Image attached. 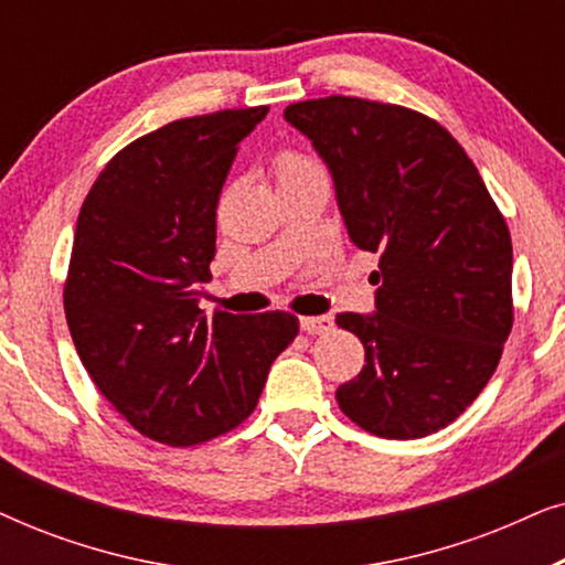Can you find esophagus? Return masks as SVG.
<instances>
[{"label": "esophagus", "instance_id": "34e87169", "mask_svg": "<svg viewBox=\"0 0 565 565\" xmlns=\"http://www.w3.org/2000/svg\"><path fill=\"white\" fill-rule=\"evenodd\" d=\"M300 329L306 334H327V331L334 329V319L331 316H303L300 319Z\"/></svg>", "mask_w": 565, "mask_h": 565}]
</instances>
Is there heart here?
I'll return each instance as SVG.
<instances>
[{"label":"heart","instance_id":"1","mask_svg":"<svg viewBox=\"0 0 565 565\" xmlns=\"http://www.w3.org/2000/svg\"><path fill=\"white\" fill-rule=\"evenodd\" d=\"M311 169H321L316 164L313 159H308L306 153H298V151H280L275 157V174H277V182L282 180H290V177H298V174H306L311 172Z\"/></svg>","mask_w":565,"mask_h":565}]
</instances>
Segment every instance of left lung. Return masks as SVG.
Instances as JSON below:
<instances>
[{
  "label": "left lung",
  "mask_w": 565,
  "mask_h": 565,
  "mask_svg": "<svg viewBox=\"0 0 565 565\" xmlns=\"http://www.w3.org/2000/svg\"><path fill=\"white\" fill-rule=\"evenodd\" d=\"M334 177L347 234L381 254L375 313H339L365 367L339 408L370 435L416 439L458 419L512 331V236L462 146L427 115L331 95L285 107Z\"/></svg>",
  "instance_id": "left-lung-1"
}]
</instances>
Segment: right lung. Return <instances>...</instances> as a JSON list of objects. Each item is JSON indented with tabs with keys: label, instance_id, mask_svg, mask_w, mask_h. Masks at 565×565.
Returning a JSON list of instances; mask_svg holds the SVG:
<instances>
[{
	"label": "right lung",
	"instance_id": "right-lung-1",
	"mask_svg": "<svg viewBox=\"0 0 565 565\" xmlns=\"http://www.w3.org/2000/svg\"><path fill=\"white\" fill-rule=\"evenodd\" d=\"M267 113L195 115L136 138L107 161L76 221L64 285L74 347L115 412L161 445L238 427L298 334L285 311L207 319L198 308L223 182Z\"/></svg>",
	"mask_w": 565,
	"mask_h": 565
}]
</instances>
